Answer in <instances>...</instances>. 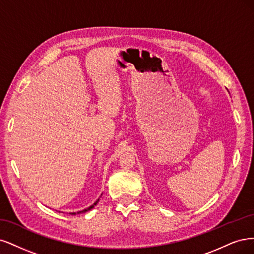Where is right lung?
Masks as SVG:
<instances>
[{
	"instance_id": "obj_1",
	"label": "right lung",
	"mask_w": 254,
	"mask_h": 254,
	"mask_svg": "<svg viewBox=\"0 0 254 254\" xmlns=\"http://www.w3.org/2000/svg\"><path fill=\"white\" fill-rule=\"evenodd\" d=\"M98 201H99V198H98L93 204H92V206L91 207H88V208H86V209H84V210H82V211H78V212H71V215H76V214H81V213H85V212H87V211H89V210H91V209H93L95 206H96V204L98 203Z\"/></svg>"
}]
</instances>
